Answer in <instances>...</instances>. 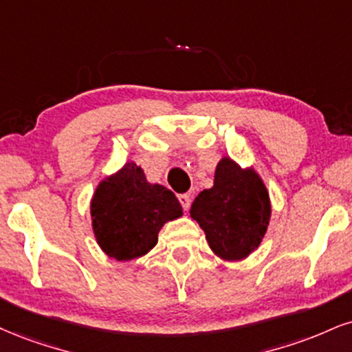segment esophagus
<instances>
[{
	"instance_id": "34e87169",
	"label": "esophagus",
	"mask_w": 352,
	"mask_h": 352,
	"mask_svg": "<svg viewBox=\"0 0 352 352\" xmlns=\"http://www.w3.org/2000/svg\"><path fill=\"white\" fill-rule=\"evenodd\" d=\"M179 201H180V205L184 206V210H188L190 205H192V198H190V195H187V193L179 195Z\"/></svg>"
}]
</instances>
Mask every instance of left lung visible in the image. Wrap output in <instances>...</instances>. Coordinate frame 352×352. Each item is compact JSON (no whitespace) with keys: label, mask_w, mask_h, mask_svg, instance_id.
I'll use <instances>...</instances> for the list:
<instances>
[{"label":"left lung","mask_w":352,"mask_h":352,"mask_svg":"<svg viewBox=\"0 0 352 352\" xmlns=\"http://www.w3.org/2000/svg\"><path fill=\"white\" fill-rule=\"evenodd\" d=\"M270 214L269 190L256 168L241 167L228 155L217 165L213 187L198 193L190 208L211 251L228 262L243 261L259 248Z\"/></svg>","instance_id":"left-lung-1"}]
</instances>
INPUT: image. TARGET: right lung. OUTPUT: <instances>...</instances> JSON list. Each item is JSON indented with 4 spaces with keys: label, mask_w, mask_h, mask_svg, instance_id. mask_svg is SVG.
<instances>
[{
    "label": "right lung",
    "mask_w": 352,
    "mask_h": 352,
    "mask_svg": "<svg viewBox=\"0 0 352 352\" xmlns=\"http://www.w3.org/2000/svg\"><path fill=\"white\" fill-rule=\"evenodd\" d=\"M90 214L101 251L128 262L154 249L164 224L180 218L184 210L170 190L149 184L142 168L131 160L100 182Z\"/></svg>",
    "instance_id": "add662e5"
}]
</instances>
